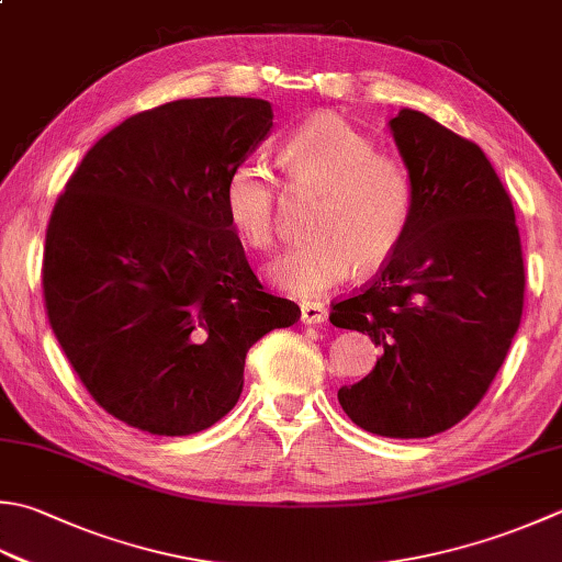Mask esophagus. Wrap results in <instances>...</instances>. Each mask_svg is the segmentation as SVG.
I'll return each instance as SVG.
<instances>
[{
  "label": "esophagus",
  "instance_id": "esophagus-1",
  "mask_svg": "<svg viewBox=\"0 0 562 562\" xmlns=\"http://www.w3.org/2000/svg\"><path fill=\"white\" fill-rule=\"evenodd\" d=\"M326 316H328V312H326L324 304H318V302H304L302 304V324H310V326L324 324Z\"/></svg>",
  "mask_w": 562,
  "mask_h": 562
}]
</instances>
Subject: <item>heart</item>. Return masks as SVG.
Here are the masks:
<instances>
[{
	"label": "heart",
	"instance_id": "obj_1",
	"mask_svg": "<svg viewBox=\"0 0 562 562\" xmlns=\"http://www.w3.org/2000/svg\"><path fill=\"white\" fill-rule=\"evenodd\" d=\"M280 162L292 192L318 194L310 234L270 268L272 282L296 296H316L344 282L353 268L375 272L387 262L412 222L409 172L375 153L368 136L336 114H316L282 143ZM226 222L250 250L274 246L280 194L258 160L228 172Z\"/></svg>",
	"mask_w": 562,
	"mask_h": 562
}]
</instances>
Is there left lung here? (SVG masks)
I'll return each instance as SVG.
<instances>
[{"mask_svg": "<svg viewBox=\"0 0 562 562\" xmlns=\"http://www.w3.org/2000/svg\"><path fill=\"white\" fill-rule=\"evenodd\" d=\"M387 126L412 180V222L375 282L328 316L382 348L338 402L370 434L428 438L475 409L507 358L524 310L521 238L480 146L416 109Z\"/></svg>", "mask_w": 562, "mask_h": 562, "instance_id": "obj_1", "label": "left lung"}]
</instances>
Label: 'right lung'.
<instances>
[{
	"label": "right lung",
	"instance_id": "add662e5",
	"mask_svg": "<svg viewBox=\"0 0 562 562\" xmlns=\"http://www.w3.org/2000/svg\"><path fill=\"white\" fill-rule=\"evenodd\" d=\"M270 131L266 99H178L99 138L55 202L50 328L94 402L138 431L224 419L250 346L300 318L262 292L224 212L228 172Z\"/></svg>",
	"mask_w": 562,
	"mask_h": 562
}]
</instances>
